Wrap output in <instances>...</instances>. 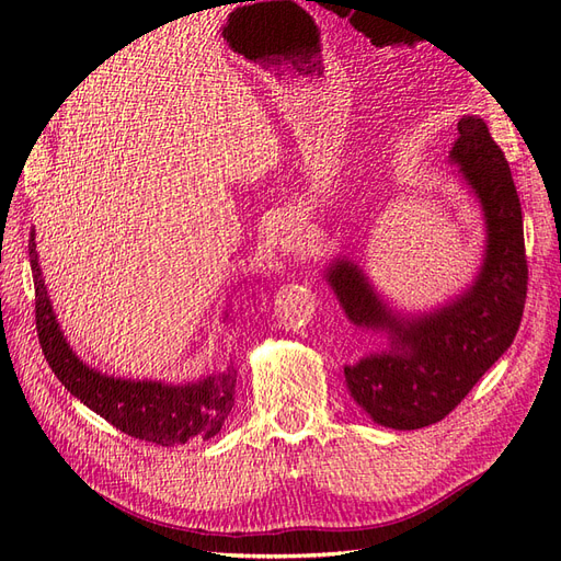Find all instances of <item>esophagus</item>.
Masks as SVG:
<instances>
[{
  "label": "esophagus",
  "instance_id": "34e87169",
  "mask_svg": "<svg viewBox=\"0 0 561 561\" xmlns=\"http://www.w3.org/2000/svg\"><path fill=\"white\" fill-rule=\"evenodd\" d=\"M282 252H300L305 244H309V236L305 228H300L298 224H288L282 231Z\"/></svg>",
  "mask_w": 561,
  "mask_h": 561
}]
</instances>
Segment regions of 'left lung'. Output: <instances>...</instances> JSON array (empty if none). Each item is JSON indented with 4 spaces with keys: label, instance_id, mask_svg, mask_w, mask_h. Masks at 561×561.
Returning a JSON list of instances; mask_svg holds the SVG:
<instances>
[{
    "label": "left lung",
    "instance_id": "8db88e82",
    "mask_svg": "<svg viewBox=\"0 0 561 561\" xmlns=\"http://www.w3.org/2000/svg\"><path fill=\"white\" fill-rule=\"evenodd\" d=\"M448 161L458 165L485 219L483 263L467 291L432 312L404 317L379 298L354 261L335 259L325 267V282L346 319L388 340L386 348L344 365V377L356 404L392 430H419L446 419L504 356L523 321V207L508 161L481 117L465 115L458 122Z\"/></svg>",
    "mask_w": 561,
    "mask_h": 561
}]
</instances>
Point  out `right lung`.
Listing matches in <instances>:
<instances>
[{"instance_id":"right-lung-1","label":"right lung","mask_w":561,"mask_h":561,"mask_svg":"<svg viewBox=\"0 0 561 561\" xmlns=\"http://www.w3.org/2000/svg\"><path fill=\"white\" fill-rule=\"evenodd\" d=\"M30 263L36 294V333L44 356L73 398L90 407L129 437L157 446H178L190 439H210L221 430L236 402V369L186 383L119 379L101 375L82 363L57 323L41 275L34 231L30 233Z\"/></svg>"}]
</instances>
